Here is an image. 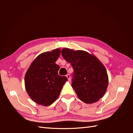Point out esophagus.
I'll return each mask as SVG.
<instances>
[{
	"label": "esophagus",
	"mask_w": 133,
	"mask_h": 133,
	"mask_svg": "<svg viewBox=\"0 0 133 133\" xmlns=\"http://www.w3.org/2000/svg\"><path fill=\"white\" fill-rule=\"evenodd\" d=\"M66 77H67V78H68V80L70 81V80H71V77H70V75H69V74H67L66 75Z\"/></svg>",
	"instance_id": "34e87169"
}]
</instances>
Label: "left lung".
I'll return each mask as SVG.
<instances>
[{"label":"left lung","mask_w":133,"mask_h":133,"mask_svg":"<svg viewBox=\"0 0 133 133\" xmlns=\"http://www.w3.org/2000/svg\"><path fill=\"white\" fill-rule=\"evenodd\" d=\"M62 55L74 70L71 86L78 98L92 103L103 97L108 86L106 69L95 56L84 51L62 50Z\"/></svg>","instance_id":"1"}]
</instances>
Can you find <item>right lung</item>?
I'll use <instances>...</instances> for the list:
<instances>
[{
	"instance_id": "1",
	"label": "right lung",
	"mask_w": 133,
	"mask_h": 133,
	"mask_svg": "<svg viewBox=\"0 0 133 133\" xmlns=\"http://www.w3.org/2000/svg\"><path fill=\"white\" fill-rule=\"evenodd\" d=\"M60 54L58 49L41 54L32 62L25 75L28 94L41 105L47 106L54 102L67 81L66 77L58 75L59 66L55 62Z\"/></svg>"
}]
</instances>
